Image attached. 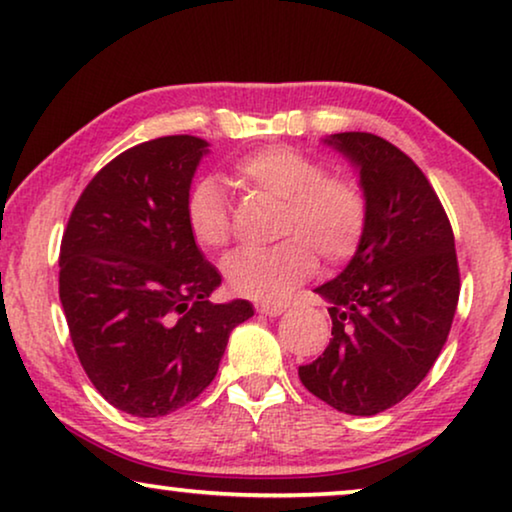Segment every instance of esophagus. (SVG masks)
<instances>
[{
    "label": "esophagus",
    "mask_w": 512,
    "mask_h": 512,
    "mask_svg": "<svg viewBox=\"0 0 512 512\" xmlns=\"http://www.w3.org/2000/svg\"><path fill=\"white\" fill-rule=\"evenodd\" d=\"M254 310L263 317H279L286 307L282 303H265V300H261V303H254Z\"/></svg>",
    "instance_id": "1"
}]
</instances>
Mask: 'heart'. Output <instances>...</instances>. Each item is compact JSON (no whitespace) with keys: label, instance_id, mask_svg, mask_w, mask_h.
<instances>
[{"label":"heart","instance_id":"obj_1","mask_svg":"<svg viewBox=\"0 0 512 512\" xmlns=\"http://www.w3.org/2000/svg\"><path fill=\"white\" fill-rule=\"evenodd\" d=\"M235 179L249 191L282 200L279 237L270 249H240L223 261L233 293L251 300H279L317 268L342 263L359 249L368 226V198L354 177L328 172L324 160L286 144L247 153L233 165ZM186 228L205 251H219L233 237L226 193L212 177L200 179L186 195Z\"/></svg>","mask_w":512,"mask_h":512}]
</instances>
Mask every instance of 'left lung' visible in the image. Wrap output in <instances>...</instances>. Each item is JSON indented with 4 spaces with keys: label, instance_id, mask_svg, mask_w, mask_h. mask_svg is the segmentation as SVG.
I'll list each match as a JSON object with an SVG mask.
<instances>
[{
    "label": "left lung",
    "instance_id": "obj_1",
    "mask_svg": "<svg viewBox=\"0 0 512 512\" xmlns=\"http://www.w3.org/2000/svg\"><path fill=\"white\" fill-rule=\"evenodd\" d=\"M324 142L359 167L368 226L347 268L317 289L331 303L333 338L298 377L331 408L370 417L401 403L436 363L457 312V251L412 158L370 132Z\"/></svg>",
    "mask_w": 512,
    "mask_h": 512
}]
</instances>
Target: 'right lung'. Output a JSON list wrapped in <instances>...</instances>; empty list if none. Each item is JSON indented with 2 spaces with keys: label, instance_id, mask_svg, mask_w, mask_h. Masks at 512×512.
Here are the masks:
<instances>
[{
  "label": "right lung",
  "instance_id": "obj_1",
  "mask_svg": "<svg viewBox=\"0 0 512 512\" xmlns=\"http://www.w3.org/2000/svg\"><path fill=\"white\" fill-rule=\"evenodd\" d=\"M207 142L158 137L123 151L83 188L60 244V303L93 387L135 417H163L214 380L249 300L214 305L219 270L186 228Z\"/></svg>",
  "mask_w": 512,
  "mask_h": 512
}]
</instances>
